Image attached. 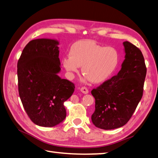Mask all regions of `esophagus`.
Returning <instances> with one entry per match:
<instances>
[{"label":"esophagus","instance_id":"1","mask_svg":"<svg viewBox=\"0 0 158 158\" xmlns=\"http://www.w3.org/2000/svg\"><path fill=\"white\" fill-rule=\"evenodd\" d=\"M80 90H81V93H83L84 94H87L88 93V89L86 87H82L80 89Z\"/></svg>","mask_w":158,"mask_h":158}]
</instances>
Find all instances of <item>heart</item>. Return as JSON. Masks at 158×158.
<instances>
[{
    "instance_id": "obj_1",
    "label": "heart",
    "mask_w": 158,
    "mask_h": 158,
    "mask_svg": "<svg viewBox=\"0 0 158 158\" xmlns=\"http://www.w3.org/2000/svg\"><path fill=\"white\" fill-rule=\"evenodd\" d=\"M63 65L70 73H77L79 66L82 73L92 82L106 81L118 65L119 55L113 47H105L93 41H80L73 45L70 56L62 60Z\"/></svg>"
}]
</instances>
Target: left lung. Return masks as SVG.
I'll return each mask as SVG.
<instances>
[{
	"label": "left lung",
	"mask_w": 158,
	"mask_h": 158,
	"mask_svg": "<svg viewBox=\"0 0 158 158\" xmlns=\"http://www.w3.org/2000/svg\"><path fill=\"white\" fill-rule=\"evenodd\" d=\"M125 59L117 75L91 91L95 99L92 122L96 127L111 130L124 126L131 118L144 91L147 67L138 48L124 41Z\"/></svg>",
	"instance_id": "8db88e82"
}]
</instances>
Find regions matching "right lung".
<instances>
[{"mask_svg":"<svg viewBox=\"0 0 158 158\" xmlns=\"http://www.w3.org/2000/svg\"><path fill=\"white\" fill-rule=\"evenodd\" d=\"M59 42L39 39L25 45L17 64L18 88L22 104L34 124L53 127L66 117L64 102L74 84L61 79Z\"/></svg>","mask_w":158,"mask_h":158,"instance_id":"right-lung-1","label":"right lung"}]
</instances>
